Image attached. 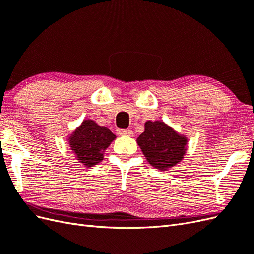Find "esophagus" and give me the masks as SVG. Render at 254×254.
I'll return each mask as SVG.
<instances>
[{
    "label": "esophagus",
    "instance_id": "obj_1",
    "mask_svg": "<svg viewBox=\"0 0 254 254\" xmlns=\"http://www.w3.org/2000/svg\"><path fill=\"white\" fill-rule=\"evenodd\" d=\"M118 133L120 135H132L133 132L130 129H118Z\"/></svg>",
    "mask_w": 254,
    "mask_h": 254
}]
</instances>
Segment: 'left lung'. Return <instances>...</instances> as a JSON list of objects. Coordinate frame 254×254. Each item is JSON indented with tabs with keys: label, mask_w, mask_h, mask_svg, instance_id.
Instances as JSON below:
<instances>
[{
	"label": "left lung",
	"mask_w": 254,
	"mask_h": 254,
	"mask_svg": "<svg viewBox=\"0 0 254 254\" xmlns=\"http://www.w3.org/2000/svg\"><path fill=\"white\" fill-rule=\"evenodd\" d=\"M136 141L149 164L157 170L166 171L179 163L187 151V137L160 121L146 122L145 131Z\"/></svg>",
	"instance_id": "8db88e82"
}]
</instances>
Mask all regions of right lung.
Wrapping results in <instances>:
<instances>
[{"label": "right lung", "mask_w": 254, "mask_h": 254, "mask_svg": "<svg viewBox=\"0 0 254 254\" xmlns=\"http://www.w3.org/2000/svg\"><path fill=\"white\" fill-rule=\"evenodd\" d=\"M114 139L115 135L108 128L86 120L70 136V146L80 163L93 166L103 160V152Z\"/></svg>", "instance_id": "add662e5"}]
</instances>
